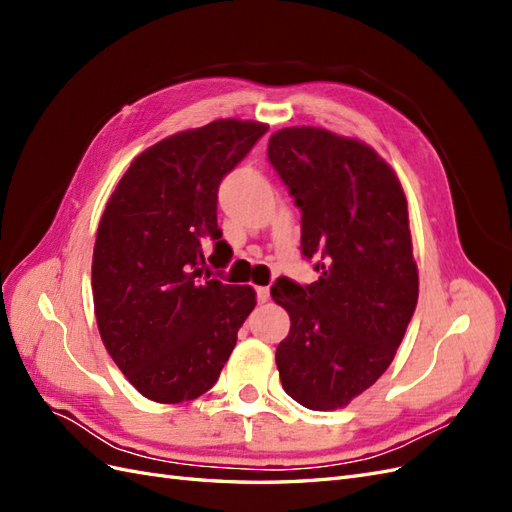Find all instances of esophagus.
I'll return each mask as SVG.
<instances>
[{"mask_svg": "<svg viewBox=\"0 0 512 512\" xmlns=\"http://www.w3.org/2000/svg\"><path fill=\"white\" fill-rule=\"evenodd\" d=\"M256 294H258V303H267V301H269V297H271V292H269V288H267V286H260V288H256Z\"/></svg>", "mask_w": 512, "mask_h": 512, "instance_id": "esophagus-1", "label": "esophagus"}]
</instances>
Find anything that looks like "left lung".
<instances>
[{"label": "left lung", "mask_w": 512, "mask_h": 512, "mask_svg": "<svg viewBox=\"0 0 512 512\" xmlns=\"http://www.w3.org/2000/svg\"><path fill=\"white\" fill-rule=\"evenodd\" d=\"M267 153L303 213L301 252L320 271L312 286H271L290 316L277 371L301 406L346 408L389 369L414 314L408 200L395 170L356 138L294 126Z\"/></svg>", "instance_id": "obj_1"}]
</instances>
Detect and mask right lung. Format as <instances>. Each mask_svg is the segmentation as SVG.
Returning <instances> with one entry per match:
<instances>
[{"instance_id":"add662e5","label":"right lung","mask_w":512,"mask_h":512,"mask_svg":"<svg viewBox=\"0 0 512 512\" xmlns=\"http://www.w3.org/2000/svg\"><path fill=\"white\" fill-rule=\"evenodd\" d=\"M267 123L215 119L162 138L132 160L98 226L91 290L102 342L143 397L181 404L207 393L256 305L252 286L203 275V243L220 265L218 188Z\"/></svg>"}]
</instances>
